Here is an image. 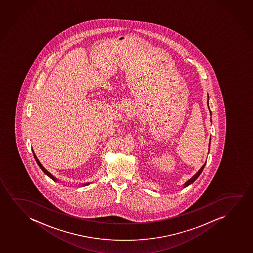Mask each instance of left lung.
Here are the masks:
<instances>
[{"mask_svg": "<svg viewBox=\"0 0 253 253\" xmlns=\"http://www.w3.org/2000/svg\"><path fill=\"white\" fill-rule=\"evenodd\" d=\"M208 105H209V101H208ZM211 114V113H210ZM209 146H210V145H209ZM206 163L204 164V165H202V168L200 169H199L198 172L196 173V175H194V176H192L191 178L189 179V181L188 182H186L185 184H184V187H187V186L190 185L191 183H193V182H195L196 181V179H197V177H198L199 175H201V173H202V170H203V169H204V167H205Z\"/></svg>", "mask_w": 253, "mask_h": 253, "instance_id": "left-lung-1", "label": "left lung"}]
</instances>
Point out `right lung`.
I'll return each instance as SVG.
<instances>
[{
	"instance_id": "add662e5",
	"label": "right lung",
	"mask_w": 253,
	"mask_h": 253,
	"mask_svg": "<svg viewBox=\"0 0 253 253\" xmlns=\"http://www.w3.org/2000/svg\"><path fill=\"white\" fill-rule=\"evenodd\" d=\"M33 153H34V159H35V160H36V162H37L38 165L41 167V169H42V171L44 172V174L45 175H47L50 178L52 179V180H54V181H56L57 179L55 178L54 176L53 175H51V173L50 172H48L43 167V165H41V162L39 161V159H38L37 157H36V155H35V153H34V150H33ZM88 184H89V183H84V184H83V185H88Z\"/></svg>"
}]
</instances>
